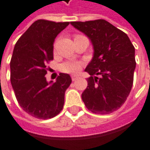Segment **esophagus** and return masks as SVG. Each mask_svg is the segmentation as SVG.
<instances>
[{
  "mask_svg": "<svg viewBox=\"0 0 150 150\" xmlns=\"http://www.w3.org/2000/svg\"><path fill=\"white\" fill-rule=\"evenodd\" d=\"M78 78H79V77H78L77 75H72V76H71V79H72V80H73V81L76 80L77 79H78Z\"/></svg>",
  "mask_w": 150,
  "mask_h": 150,
  "instance_id": "esophagus-1",
  "label": "esophagus"
}]
</instances>
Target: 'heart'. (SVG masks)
Wrapping results in <instances>:
<instances>
[{"mask_svg":"<svg viewBox=\"0 0 150 150\" xmlns=\"http://www.w3.org/2000/svg\"><path fill=\"white\" fill-rule=\"evenodd\" d=\"M82 64L78 61H67L61 65V70L67 73H77L81 69Z\"/></svg>","mask_w":150,"mask_h":150,"instance_id":"b5f03b06","label":"heart"}]
</instances>
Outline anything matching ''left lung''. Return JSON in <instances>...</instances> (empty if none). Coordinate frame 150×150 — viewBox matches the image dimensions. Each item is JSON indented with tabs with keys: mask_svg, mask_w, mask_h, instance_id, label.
Returning <instances> with one entry per match:
<instances>
[{
	"mask_svg": "<svg viewBox=\"0 0 150 150\" xmlns=\"http://www.w3.org/2000/svg\"><path fill=\"white\" fill-rule=\"evenodd\" d=\"M70 24L91 40L94 54L85 71L91 77L82 100L93 113L107 115L120 109L131 91L135 50L126 34L105 20Z\"/></svg>",
	"mask_w": 150,
	"mask_h": 150,
	"instance_id": "left-lung-1",
	"label": "left lung"
}]
</instances>
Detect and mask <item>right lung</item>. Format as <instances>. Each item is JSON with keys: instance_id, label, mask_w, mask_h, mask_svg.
I'll return each instance as SVG.
<instances>
[{"instance_id": "1", "label": "right lung", "mask_w": 150, "mask_h": 150, "mask_svg": "<svg viewBox=\"0 0 150 150\" xmlns=\"http://www.w3.org/2000/svg\"><path fill=\"white\" fill-rule=\"evenodd\" d=\"M70 22L35 21L20 37L11 59V83L19 105L31 116L47 120L62 110L70 75L48 82L46 63L53 59L55 37Z\"/></svg>"}]
</instances>
